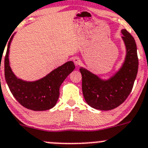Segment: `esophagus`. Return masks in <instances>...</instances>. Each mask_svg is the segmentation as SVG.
Wrapping results in <instances>:
<instances>
[{"instance_id":"esophagus-1","label":"esophagus","mask_w":148,"mask_h":148,"mask_svg":"<svg viewBox=\"0 0 148 148\" xmlns=\"http://www.w3.org/2000/svg\"><path fill=\"white\" fill-rule=\"evenodd\" d=\"M73 62H74V64L78 66L80 64V63H81V60H80V59L79 57H74V59H73Z\"/></svg>"}]
</instances>
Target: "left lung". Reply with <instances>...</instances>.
<instances>
[{"label": "left lung", "mask_w": 148, "mask_h": 148, "mask_svg": "<svg viewBox=\"0 0 148 148\" xmlns=\"http://www.w3.org/2000/svg\"><path fill=\"white\" fill-rule=\"evenodd\" d=\"M126 47L125 62L117 72L108 79L81 67L82 92L90 107L99 110H111L122 104L133 87L138 70V58L135 39L126 29L121 31Z\"/></svg>", "instance_id": "8db88e82"}]
</instances>
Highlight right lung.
<instances>
[{"mask_svg":"<svg viewBox=\"0 0 148 148\" xmlns=\"http://www.w3.org/2000/svg\"><path fill=\"white\" fill-rule=\"evenodd\" d=\"M13 36L8 42L4 62L5 78L12 95L22 106L34 111L50 110L56 105L59 97V88L67 76L75 69L70 61L55 69L46 77L34 82L18 79L10 66L9 49Z\"/></svg>","mask_w":148,"mask_h":148,"instance_id":"add662e5","label":"right lung"}]
</instances>
